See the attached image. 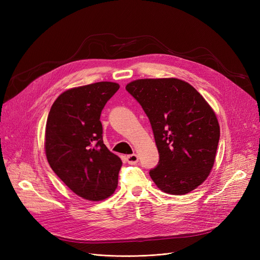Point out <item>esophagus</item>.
<instances>
[{"label":"esophagus","instance_id":"esophagus-1","mask_svg":"<svg viewBox=\"0 0 260 260\" xmlns=\"http://www.w3.org/2000/svg\"><path fill=\"white\" fill-rule=\"evenodd\" d=\"M127 161L130 165H136L139 161V156L137 154H131L127 156Z\"/></svg>","mask_w":260,"mask_h":260}]
</instances>
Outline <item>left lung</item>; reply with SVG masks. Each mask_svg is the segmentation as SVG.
Segmentation results:
<instances>
[{
    "label": "left lung",
    "instance_id": "left-lung-1",
    "mask_svg": "<svg viewBox=\"0 0 260 260\" xmlns=\"http://www.w3.org/2000/svg\"><path fill=\"white\" fill-rule=\"evenodd\" d=\"M151 122L159 153L149 176L165 193L183 195L209 176L220 127L215 112L193 86L177 78L139 79L125 85Z\"/></svg>",
    "mask_w": 260,
    "mask_h": 260
}]
</instances>
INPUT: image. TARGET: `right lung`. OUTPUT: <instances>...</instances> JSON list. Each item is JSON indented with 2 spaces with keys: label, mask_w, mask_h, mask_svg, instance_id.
Listing matches in <instances>:
<instances>
[{
  "label": "right lung",
  "mask_w": 260,
  "mask_h": 260,
  "mask_svg": "<svg viewBox=\"0 0 260 260\" xmlns=\"http://www.w3.org/2000/svg\"><path fill=\"white\" fill-rule=\"evenodd\" d=\"M118 89L108 81L69 89L54 102L46 121V159L70 190L88 201L107 199L118 185L122 161L104 144L100 120Z\"/></svg>",
  "instance_id": "obj_1"
}]
</instances>
